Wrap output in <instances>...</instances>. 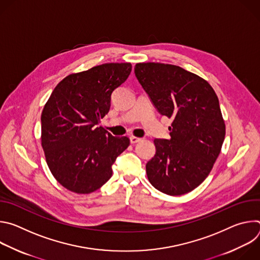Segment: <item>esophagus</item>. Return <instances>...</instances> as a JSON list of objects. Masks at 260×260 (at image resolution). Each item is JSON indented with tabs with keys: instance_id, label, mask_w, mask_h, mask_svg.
Wrapping results in <instances>:
<instances>
[{
	"instance_id": "34e87169",
	"label": "esophagus",
	"mask_w": 260,
	"mask_h": 260,
	"mask_svg": "<svg viewBox=\"0 0 260 260\" xmlns=\"http://www.w3.org/2000/svg\"><path fill=\"white\" fill-rule=\"evenodd\" d=\"M129 140H131V143H132V144H136V143H138V142L142 141V139H141V138H138V137H134V136L129 137Z\"/></svg>"
}]
</instances>
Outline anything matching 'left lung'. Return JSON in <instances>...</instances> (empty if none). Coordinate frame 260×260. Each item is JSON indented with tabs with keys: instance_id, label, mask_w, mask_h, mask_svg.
<instances>
[{
	"instance_id": "left-lung-1",
	"label": "left lung",
	"mask_w": 260,
	"mask_h": 260,
	"mask_svg": "<svg viewBox=\"0 0 260 260\" xmlns=\"http://www.w3.org/2000/svg\"><path fill=\"white\" fill-rule=\"evenodd\" d=\"M137 79L162 116L172 118L171 139H155L146 173L169 196L192 191L208 177L221 151L225 123L209 82L181 67L138 62Z\"/></svg>"
}]
</instances>
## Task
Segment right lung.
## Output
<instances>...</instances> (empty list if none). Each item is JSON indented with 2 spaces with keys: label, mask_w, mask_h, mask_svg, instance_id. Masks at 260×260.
I'll return each mask as SVG.
<instances>
[{
  "label": "right lung",
  "mask_w": 260,
  "mask_h": 260,
  "mask_svg": "<svg viewBox=\"0 0 260 260\" xmlns=\"http://www.w3.org/2000/svg\"><path fill=\"white\" fill-rule=\"evenodd\" d=\"M131 62H108L73 73L53 89L41 114V144L47 166L68 190L88 194L112 176V165L129 145L98 126L111 94L128 77Z\"/></svg>",
  "instance_id": "right-lung-1"
}]
</instances>
